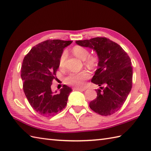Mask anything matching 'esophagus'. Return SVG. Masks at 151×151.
Wrapping results in <instances>:
<instances>
[{
	"label": "esophagus",
	"mask_w": 151,
	"mask_h": 151,
	"mask_svg": "<svg viewBox=\"0 0 151 151\" xmlns=\"http://www.w3.org/2000/svg\"><path fill=\"white\" fill-rule=\"evenodd\" d=\"M74 90H78V91H83L86 90V88H73Z\"/></svg>",
	"instance_id": "obj_1"
}]
</instances>
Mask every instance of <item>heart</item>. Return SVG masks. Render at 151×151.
<instances>
[{
  "label": "heart",
  "instance_id": "1",
  "mask_svg": "<svg viewBox=\"0 0 151 151\" xmlns=\"http://www.w3.org/2000/svg\"><path fill=\"white\" fill-rule=\"evenodd\" d=\"M73 54L80 59L84 60L85 64L89 67H94L97 65L98 58L95 56H89V51L84 47L76 45L72 49ZM67 56L66 51L62 53L59 60V67L63 68L65 65V60ZM89 77V74L86 71L78 73H70L65 77V82L67 84L82 88L85 86V81Z\"/></svg>",
  "mask_w": 151,
  "mask_h": 151
}]
</instances>
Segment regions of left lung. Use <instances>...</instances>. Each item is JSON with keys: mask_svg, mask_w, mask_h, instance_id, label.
<instances>
[{"mask_svg": "<svg viewBox=\"0 0 151 151\" xmlns=\"http://www.w3.org/2000/svg\"><path fill=\"white\" fill-rule=\"evenodd\" d=\"M76 43L94 50L99 58V68L91 82L100 86V89L96 90L97 98L89 103V107L104 116L115 113L123 105L132 89L130 57L119 45L106 37H97Z\"/></svg>", "mask_w": 151, "mask_h": 151, "instance_id": "obj_1", "label": "left lung"}]
</instances>
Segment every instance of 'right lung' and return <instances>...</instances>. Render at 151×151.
Returning a JSON list of instances; mask_svg holds the SVG:
<instances>
[{
	"instance_id": "add662e5",
	"label": "right lung",
	"mask_w": 151,
	"mask_h": 151,
	"mask_svg": "<svg viewBox=\"0 0 151 151\" xmlns=\"http://www.w3.org/2000/svg\"><path fill=\"white\" fill-rule=\"evenodd\" d=\"M73 41L49 40L32 47L24 58L21 67L23 91L30 106L44 117H52L66 106L72 89L63 85L60 93L51 90L59 68L63 49Z\"/></svg>"
}]
</instances>
